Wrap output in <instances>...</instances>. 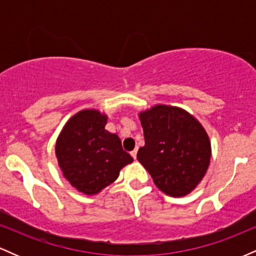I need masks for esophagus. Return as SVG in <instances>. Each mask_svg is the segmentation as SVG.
<instances>
[{
    "mask_svg": "<svg viewBox=\"0 0 256 256\" xmlns=\"http://www.w3.org/2000/svg\"><path fill=\"white\" fill-rule=\"evenodd\" d=\"M131 156L134 158V160H136V158H137V148H136V149H134V150L131 152Z\"/></svg>",
    "mask_w": 256,
    "mask_h": 256,
    "instance_id": "esophagus-1",
    "label": "esophagus"
}]
</instances>
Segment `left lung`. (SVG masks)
<instances>
[{"label": "left lung", "instance_id": "8db88e82", "mask_svg": "<svg viewBox=\"0 0 256 256\" xmlns=\"http://www.w3.org/2000/svg\"><path fill=\"white\" fill-rule=\"evenodd\" d=\"M144 146L137 158L158 189L180 198L198 186L210 162V137L195 116L183 108L156 104L140 112Z\"/></svg>", "mask_w": 256, "mask_h": 256}]
</instances>
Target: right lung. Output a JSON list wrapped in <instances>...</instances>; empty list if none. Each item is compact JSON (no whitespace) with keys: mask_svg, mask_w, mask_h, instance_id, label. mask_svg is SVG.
<instances>
[{"mask_svg":"<svg viewBox=\"0 0 256 256\" xmlns=\"http://www.w3.org/2000/svg\"><path fill=\"white\" fill-rule=\"evenodd\" d=\"M107 119L98 110L78 112L64 124L55 144L64 177L85 195L104 190L134 161L122 149L118 134L104 128Z\"/></svg>","mask_w":256,"mask_h":256,"instance_id":"add662e5","label":"right lung"}]
</instances>
